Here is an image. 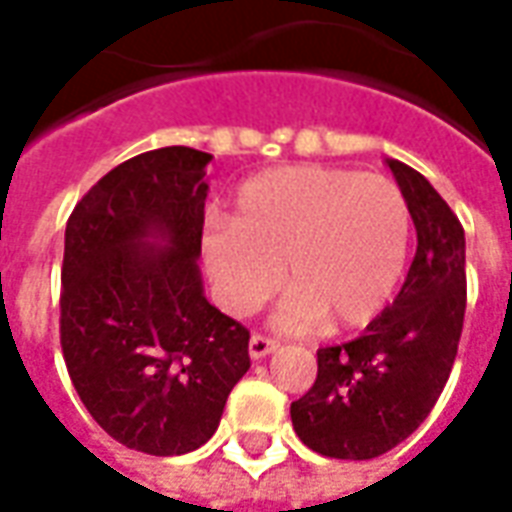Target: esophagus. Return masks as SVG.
Segmentation results:
<instances>
[{"instance_id":"obj_1","label":"esophagus","mask_w":512,"mask_h":512,"mask_svg":"<svg viewBox=\"0 0 512 512\" xmlns=\"http://www.w3.org/2000/svg\"><path fill=\"white\" fill-rule=\"evenodd\" d=\"M277 348H279L277 340L263 337V334H252V340H249V356H252V359H266V356L274 354Z\"/></svg>"}]
</instances>
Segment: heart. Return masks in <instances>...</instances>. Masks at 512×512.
I'll return each instance as SVG.
<instances>
[{
  "mask_svg": "<svg viewBox=\"0 0 512 512\" xmlns=\"http://www.w3.org/2000/svg\"><path fill=\"white\" fill-rule=\"evenodd\" d=\"M411 213L392 180L337 167H282L241 186L235 222L202 235V257L222 307L249 315L282 282L285 332L359 329L406 274Z\"/></svg>",
  "mask_w": 512,
  "mask_h": 512,
  "instance_id": "obj_1",
  "label": "heart"
}]
</instances>
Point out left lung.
Wrapping results in <instances>:
<instances>
[{
    "instance_id": "8db88e82",
    "label": "left lung",
    "mask_w": 512,
    "mask_h": 512,
    "mask_svg": "<svg viewBox=\"0 0 512 512\" xmlns=\"http://www.w3.org/2000/svg\"><path fill=\"white\" fill-rule=\"evenodd\" d=\"M417 227V255L397 299L356 340L318 351V378L290 403L310 450L370 461L406 441L436 406L458 354L466 312V238L428 180L386 161Z\"/></svg>"
}]
</instances>
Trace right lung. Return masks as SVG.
I'll return each instance as SVG.
<instances>
[{"instance_id":"1","label":"right lung","mask_w":512,"mask_h":512,"mask_svg":"<svg viewBox=\"0 0 512 512\" xmlns=\"http://www.w3.org/2000/svg\"><path fill=\"white\" fill-rule=\"evenodd\" d=\"M211 158L180 145L128 158L65 227L68 376L112 439L161 458L211 439L249 370V332L205 299L197 266Z\"/></svg>"}]
</instances>
